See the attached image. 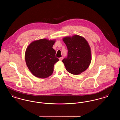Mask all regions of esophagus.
I'll return each instance as SVG.
<instances>
[{
	"instance_id": "1",
	"label": "esophagus",
	"mask_w": 120,
	"mask_h": 120,
	"mask_svg": "<svg viewBox=\"0 0 120 120\" xmlns=\"http://www.w3.org/2000/svg\"><path fill=\"white\" fill-rule=\"evenodd\" d=\"M63 57H59V61H61L63 60Z\"/></svg>"
}]
</instances>
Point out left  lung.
Wrapping results in <instances>:
<instances>
[{"mask_svg": "<svg viewBox=\"0 0 120 120\" xmlns=\"http://www.w3.org/2000/svg\"><path fill=\"white\" fill-rule=\"evenodd\" d=\"M63 41L67 47V57L62 62L67 71L74 75H78L86 71L91 61L90 47L86 39L80 35L66 37Z\"/></svg>", "mask_w": 120, "mask_h": 120, "instance_id": "obj_1", "label": "left lung"}]
</instances>
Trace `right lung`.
Masks as SVG:
<instances>
[{
    "instance_id": "1",
    "label": "right lung",
    "mask_w": 120,
    "mask_h": 120,
    "mask_svg": "<svg viewBox=\"0 0 120 120\" xmlns=\"http://www.w3.org/2000/svg\"><path fill=\"white\" fill-rule=\"evenodd\" d=\"M55 41L46 39L35 40L30 44L25 52V60L30 71L35 76L45 78L53 71L55 63L59 61L52 48Z\"/></svg>"
}]
</instances>
